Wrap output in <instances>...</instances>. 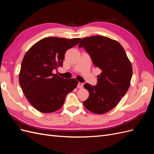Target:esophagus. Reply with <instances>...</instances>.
<instances>
[{
    "label": "esophagus",
    "mask_w": 154,
    "mask_h": 154,
    "mask_svg": "<svg viewBox=\"0 0 154 154\" xmlns=\"http://www.w3.org/2000/svg\"><path fill=\"white\" fill-rule=\"evenodd\" d=\"M77 87H78V88H83V83H80V82H78Z\"/></svg>",
    "instance_id": "obj_1"
}]
</instances>
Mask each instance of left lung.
<instances>
[{
  "mask_svg": "<svg viewBox=\"0 0 154 154\" xmlns=\"http://www.w3.org/2000/svg\"><path fill=\"white\" fill-rule=\"evenodd\" d=\"M85 48L93 64L101 70L95 86L83 85L89 96L83 105L94 114L112 110L127 92L132 76V64L118 42L103 36L83 38L79 48Z\"/></svg>",
  "mask_w": 154,
  "mask_h": 154,
  "instance_id": "obj_1",
  "label": "left lung"
}]
</instances>
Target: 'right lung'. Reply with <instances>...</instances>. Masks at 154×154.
Returning <instances> with one entry per match:
<instances>
[{"label":"right lung","instance_id":"right-lung-1","mask_svg":"<svg viewBox=\"0 0 154 154\" xmlns=\"http://www.w3.org/2000/svg\"><path fill=\"white\" fill-rule=\"evenodd\" d=\"M80 40L45 38L32 45L24 55L19 83L26 98L37 110L51 113L59 110L68 93L76 87V79H64L53 71L63 66L66 51Z\"/></svg>","mask_w":154,"mask_h":154}]
</instances>
